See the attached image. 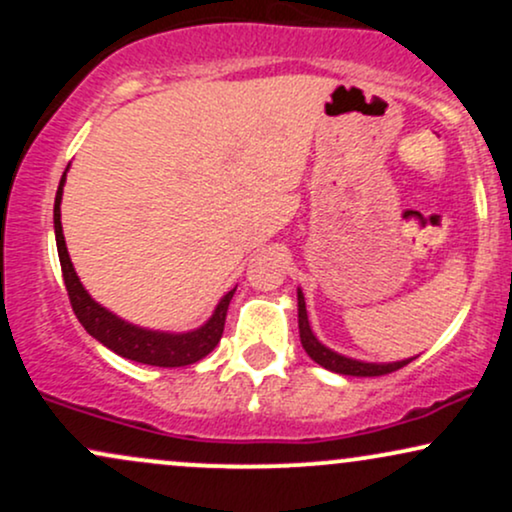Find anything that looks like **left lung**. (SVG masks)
I'll return each mask as SVG.
<instances>
[{
    "mask_svg": "<svg viewBox=\"0 0 512 512\" xmlns=\"http://www.w3.org/2000/svg\"><path fill=\"white\" fill-rule=\"evenodd\" d=\"M298 332H301V344L317 366L332 370V373L339 375H356V378H375V375H387L392 370L404 368L407 363L414 361L416 356L404 358V361H392V363H368V361H358V358H349L344 354H337L332 351L330 346H325L320 339L315 337L313 327L308 322V310H305V298L303 291L298 289Z\"/></svg>",
    "mask_w": 512,
    "mask_h": 512,
    "instance_id": "8db88e82",
    "label": "left lung"
}]
</instances>
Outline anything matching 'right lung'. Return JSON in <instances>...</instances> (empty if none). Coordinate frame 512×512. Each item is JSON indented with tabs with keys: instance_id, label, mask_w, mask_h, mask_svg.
<instances>
[{
	"instance_id": "add662e5",
	"label": "right lung",
	"mask_w": 512,
	"mask_h": 512,
	"mask_svg": "<svg viewBox=\"0 0 512 512\" xmlns=\"http://www.w3.org/2000/svg\"><path fill=\"white\" fill-rule=\"evenodd\" d=\"M67 170H64L60 187H57V195H55V240H57V255H60V264H62L64 286H67L74 315L79 317L84 330L91 334L93 339H98L103 346H108L110 351H115L117 356L144 363V366H158V368L190 366V363H197L199 358L207 356L209 351H214V346L219 344L223 334V325H226L228 303H231L236 289L223 293L221 301L216 303L214 313H211L209 320L204 322V325H199L197 330H190V332H163V330H149V327L132 325V322L122 320L120 315L110 313V310L103 308L98 301H93L91 293L84 289L81 279L76 276V269L72 264V257H69L67 252V243H64V233H62L60 204H62L64 182H67Z\"/></svg>"
}]
</instances>
